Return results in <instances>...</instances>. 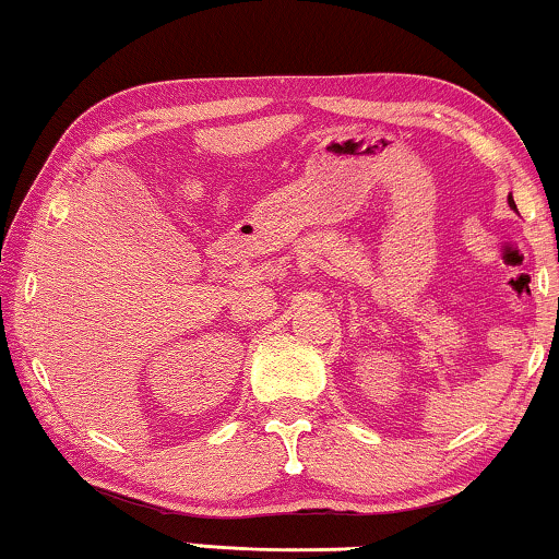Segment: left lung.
Segmentation results:
<instances>
[{
    "instance_id": "8db88e82",
    "label": "left lung",
    "mask_w": 559,
    "mask_h": 559,
    "mask_svg": "<svg viewBox=\"0 0 559 559\" xmlns=\"http://www.w3.org/2000/svg\"><path fill=\"white\" fill-rule=\"evenodd\" d=\"M509 203H511V209H516V205H514V201H511V198H509Z\"/></svg>"
}]
</instances>
